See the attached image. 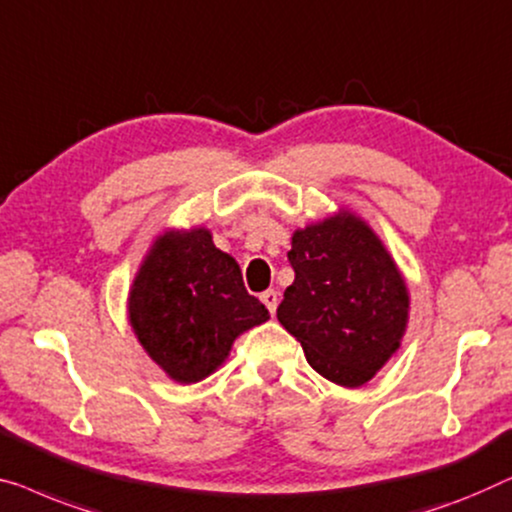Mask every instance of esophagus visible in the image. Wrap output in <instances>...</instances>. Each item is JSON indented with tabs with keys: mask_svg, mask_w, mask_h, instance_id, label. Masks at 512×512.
I'll return each mask as SVG.
<instances>
[{
	"mask_svg": "<svg viewBox=\"0 0 512 512\" xmlns=\"http://www.w3.org/2000/svg\"><path fill=\"white\" fill-rule=\"evenodd\" d=\"M261 300H263V305L268 307L270 314H274V311H277V305H279V293L274 291V288H270V291L261 293Z\"/></svg>",
	"mask_w": 512,
	"mask_h": 512,
	"instance_id": "obj_1",
	"label": "esophagus"
}]
</instances>
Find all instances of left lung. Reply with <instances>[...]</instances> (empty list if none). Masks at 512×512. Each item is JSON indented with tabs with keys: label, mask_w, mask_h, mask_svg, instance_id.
Wrapping results in <instances>:
<instances>
[{
	"label": "left lung",
	"mask_w": 512,
	"mask_h": 512,
	"mask_svg": "<svg viewBox=\"0 0 512 512\" xmlns=\"http://www.w3.org/2000/svg\"><path fill=\"white\" fill-rule=\"evenodd\" d=\"M295 272L277 318L307 362L346 388L367 383L399 348L409 293L372 228L351 212L293 233Z\"/></svg>",
	"instance_id": "left-lung-1"
}]
</instances>
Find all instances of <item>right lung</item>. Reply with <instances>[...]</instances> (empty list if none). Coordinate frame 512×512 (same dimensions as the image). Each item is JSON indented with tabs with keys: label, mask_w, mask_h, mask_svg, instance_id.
Masks as SVG:
<instances>
[{
	"label": "right lung",
	"mask_w": 512,
	"mask_h": 512,
	"mask_svg": "<svg viewBox=\"0 0 512 512\" xmlns=\"http://www.w3.org/2000/svg\"><path fill=\"white\" fill-rule=\"evenodd\" d=\"M270 318L240 265L205 228L154 242L129 293V321L147 355L177 383H196L228 358L235 337Z\"/></svg>",
	"instance_id": "1"
}]
</instances>
